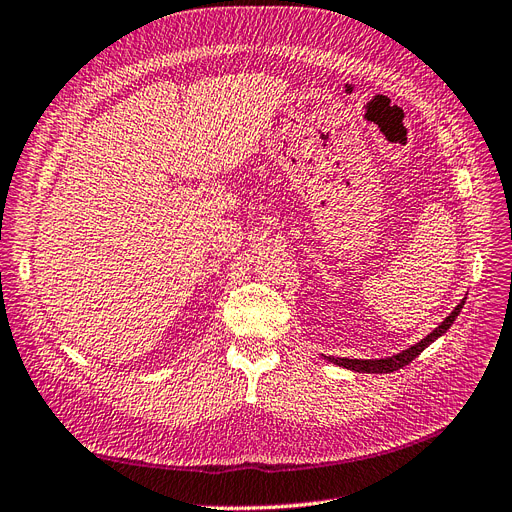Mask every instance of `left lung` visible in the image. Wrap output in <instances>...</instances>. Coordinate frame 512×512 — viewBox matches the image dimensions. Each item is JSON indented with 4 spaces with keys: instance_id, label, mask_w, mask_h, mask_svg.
<instances>
[{
    "instance_id": "obj_1",
    "label": "left lung",
    "mask_w": 512,
    "mask_h": 512,
    "mask_svg": "<svg viewBox=\"0 0 512 512\" xmlns=\"http://www.w3.org/2000/svg\"><path fill=\"white\" fill-rule=\"evenodd\" d=\"M466 300V298H464ZM464 300H461L451 315L444 319L434 332L427 334L423 340H419L417 344L408 346L406 351L402 353H395L391 357H385V359H349V357H325L327 361H332V364L340 366V368H346V370H353V372H368V374H387V372H395L400 370L404 366H408L412 359H417V355L423 353V349H427L434 340H438L442 334H447V329L453 325V321L457 319V315L461 312V308H464Z\"/></svg>"
}]
</instances>
